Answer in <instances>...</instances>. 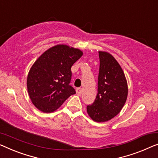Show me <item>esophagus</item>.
Returning <instances> with one entry per match:
<instances>
[{
	"instance_id": "1",
	"label": "esophagus",
	"mask_w": 158,
	"mask_h": 158,
	"mask_svg": "<svg viewBox=\"0 0 158 158\" xmlns=\"http://www.w3.org/2000/svg\"><path fill=\"white\" fill-rule=\"evenodd\" d=\"M76 92H77V95L80 96L82 93V89L81 88H77L76 89Z\"/></svg>"
}]
</instances>
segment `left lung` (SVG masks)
I'll return each instance as SVG.
<instances>
[{"label":"left lung","instance_id":"1","mask_svg":"<svg viewBox=\"0 0 158 158\" xmlns=\"http://www.w3.org/2000/svg\"><path fill=\"white\" fill-rule=\"evenodd\" d=\"M100 66L98 93L91 105L86 107L89 116L96 122H105L121 111L128 96V84L123 69L114 56L98 52Z\"/></svg>","mask_w":158,"mask_h":158}]
</instances>
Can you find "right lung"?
Returning <instances> with one entry per match:
<instances>
[{
    "instance_id": "right-lung-1",
    "label": "right lung",
    "mask_w": 158,
    "mask_h": 158,
    "mask_svg": "<svg viewBox=\"0 0 158 158\" xmlns=\"http://www.w3.org/2000/svg\"><path fill=\"white\" fill-rule=\"evenodd\" d=\"M83 55L79 49L64 44L49 48L35 61L27 79V91L35 106L51 113L76 94L70 85L71 67Z\"/></svg>"
}]
</instances>
